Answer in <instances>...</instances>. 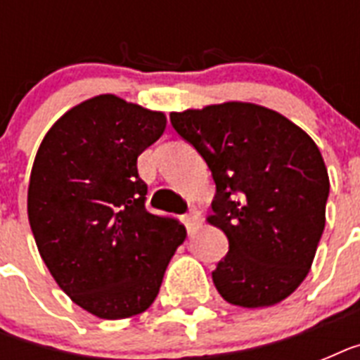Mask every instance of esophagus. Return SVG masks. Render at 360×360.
<instances>
[{"label":"esophagus","instance_id":"34e87169","mask_svg":"<svg viewBox=\"0 0 360 360\" xmlns=\"http://www.w3.org/2000/svg\"><path fill=\"white\" fill-rule=\"evenodd\" d=\"M181 220H183V224L186 226V230H191V226L194 224V220H196V213L191 209L188 213H185L183 217H181Z\"/></svg>","mask_w":360,"mask_h":360}]
</instances>
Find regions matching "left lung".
I'll list each match as a JSON object with an SVG mask.
<instances>
[{"label":"left lung","mask_w":360,"mask_h":360,"mask_svg":"<svg viewBox=\"0 0 360 360\" xmlns=\"http://www.w3.org/2000/svg\"><path fill=\"white\" fill-rule=\"evenodd\" d=\"M207 162L217 194L209 222L230 250L214 288L237 307L284 301L307 278L325 228L329 175L314 140L278 112L250 103L169 114Z\"/></svg>","instance_id":"obj_1"}]
</instances>
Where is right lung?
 I'll list each match as a JSON object with an SVG mask.
<instances>
[{
    "mask_svg": "<svg viewBox=\"0 0 360 360\" xmlns=\"http://www.w3.org/2000/svg\"><path fill=\"white\" fill-rule=\"evenodd\" d=\"M166 117L115 95L78 104L37 151L27 214L42 262L93 316L123 319L157 299L185 228L146 209L138 157L162 136Z\"/></svg>",
    "mask_w": 360,
    "mask_h": 360,
    "instance_id": "obj_1",
    "label": "right lung"
}]
</instances>
